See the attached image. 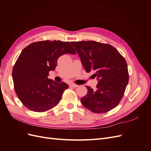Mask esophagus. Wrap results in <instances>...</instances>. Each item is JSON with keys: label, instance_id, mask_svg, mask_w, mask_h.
<instances>
[{"label": "esophagus", "instance_id": "34e87169", "mask_svg": "<svg viewBox=\"0 0 151 151\" xmlns=\"http://www.w3.org/2000/svg\"><path fill=\"white\" fill-rule=\"evenodd\" d=\"M70 86L72 87V88H77V87L78 86V85H77V84H74V83H71V84H70Z\"/></svg>", "mask_w": 151, "mask_h": 151}]
</instances>
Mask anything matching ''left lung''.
Masks as SVG:
<instances>
[{
  "label": "left lung",
  "mask_w": 151,
  "mask_h": 151,
  "mask_svg": "<svg viewBox=\"0 0 151 151\" xmlns=\"http://www.w3.org/2000/svg\"><path fill=\"white\" fill-rule=\"evenodd\" d=\"M86 72H94L98 84L93 90L86 86L88 93L81 99L83 106L91 111L103 113L119 104L129 83L125 59L109 44L95 41L72 42Z\"/></svg>",
  "instance_id": "left-lung-1"
}]
</instances>
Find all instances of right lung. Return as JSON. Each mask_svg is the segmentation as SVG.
<instances>
[{
	"label": "right lung",
	"instance_id": "add662e5",
	"mask_svg": "<svg viewBox=\"0 0 151 151\" xmlns=\"http://www.w3.org/2000/svg\"><path fill=\"white\" fill-rule=\"evenodd\" d=\"M65 53L76 52L69 42L59 40L35 42L21 52L13 67L12 79L17 97L27 108L44 112L60 102L68 86L48 76L55 69L58 58Z\"/></svg>",
	"mask_w": 151,
	"mask_h": 151
}]
</instances>
